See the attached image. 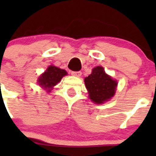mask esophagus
<instances>
[{"label":"esophagus","instance_id":"obj_1","mask_svg":"<svg viewBox=\"0 0 156 156\" xmlns=\"http://www.w3.org/2000/svg\"><path fill=\"white\" fill-rule=\"evenodd\" d=\"M71 74L74 76H76V77H80L81 75H82V73L80 71H77V72H72Z\"/></svg>","mask_w":156,"mask_h":156}]
</instances>
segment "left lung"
<instances>
[{"instance_id": "obj_1", "label": "left lung", "mask_w": 156, "mask_h": 156, "mask_svg": "<svg viewBox=\"0 0 156 156\" xmlns=\"http://www.w3.org/2000/svg\"><path fill=\"white\" fill-rule=\"evenodd\" d=\"M89 98L96 104H103L110 100L115 94L118 83L107 75L101 66L92 69L90 75L84 79Z\"/></svg>"}]
</instances>
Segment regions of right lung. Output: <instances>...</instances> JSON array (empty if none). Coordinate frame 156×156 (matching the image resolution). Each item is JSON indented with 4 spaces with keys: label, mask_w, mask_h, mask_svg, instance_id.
I'll return each instance as SVG.
<instances>
[{
    "label": "right lung",
    "mask_w": 156,
    "mask_h": 156,
    "mask_svg": "<svg viewBox=\"0 0 156 156\" xmlns=\"http://www.w3.org/2000/svg\"><path fill=\"white\" fill-rule=\"evenodd\" d=\"M67 75V72L64 69H61L58 67L54 66H48L46 71L41 74L38 78V84L47 90L51 92L53 87L60 82L63 76Z\"/></svg>",
    "instance_id": "add662e5"
}]
</instances>
